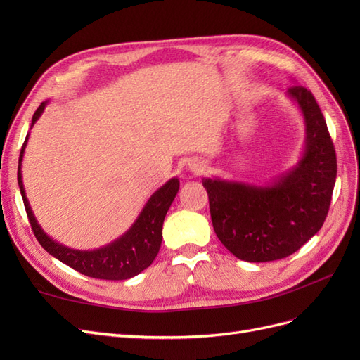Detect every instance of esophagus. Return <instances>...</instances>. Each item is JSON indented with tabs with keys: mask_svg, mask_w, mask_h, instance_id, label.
Returning <instances> with one entry per match:
<instances>
[{
	"mask_svg": "<svg viewBox=\"0 0 360 360\" xmlns=\"http://www.w3.org/2000/svg\"><path fill=\"white\" fill-rule=\"evenodd\" d=\"M205 168H207L205 162L201 160V159H191V160L188 162V169H189L191 172H193L195 176H200V174L205 172Z\"/></svg>",
	"mask_w": 360,
	"mask_h": 360,
	"instance_id": "obj_1",
	"label": "esophagus"
}]
</instances>
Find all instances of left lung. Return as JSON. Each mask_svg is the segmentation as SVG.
I'll return each instance as SVG.
<instances>
[{
    "label": "left lung",
    "mask_w": 360,
    "mask_h": 360,
    "mask_svg": "<svg viewBox=\"0 0 360 360\" xmlns=\"http://www.w3.org/2000/svg\"><path fill=\"white\" fill-rule=\"evenodd\" d=\"M287 96L304 122L299 162L264 186L202 179L214 233L238 259L266 263L296 252L317 234L329 212L336 179V155L319 103L302 85Z\"/></svg>",
    "instance_id": "1"
}]
</instances>
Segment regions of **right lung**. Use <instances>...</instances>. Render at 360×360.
<instances>
[{"label":"right lung","instance_id":"1","mask_svg":"<svg viewBox=\"0 0 360 360\" xmlns=\"http://www.w3.org/2000/svg\"><path fill=\"white\" fill-rule=\"evenodd\" d=\"M46 105L48 102H41V105L37 108V111L31 120V127L34 126L39 117L45 111ZM28 135L24 141V146L19 156L18 183L31 228L43 249L48 250L52 257L60 259L61 263L68 264L76 271H79V274L96 279H130L139 275L141 271L146 270L151 263H153L162 243L163 219H165L167 212L171 207L174 198H176L180 188L179 179L172 177L151 195L148 201L146 202L144 209L138 214L136 221L132 224V226H130L123 236L115 238L114 242L93 250L72 249L69 246L58 243L57 240H53V238H51L45 231H43L30 207L22 183V171H20L25 147L28 143Z\"/></svg>","mask_w":360,"mask_h":360}]
</instances>
